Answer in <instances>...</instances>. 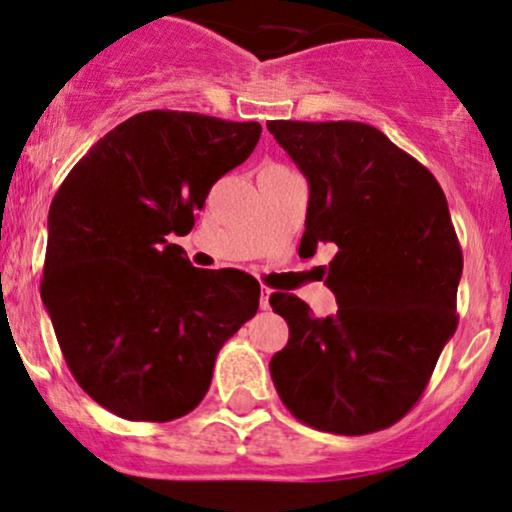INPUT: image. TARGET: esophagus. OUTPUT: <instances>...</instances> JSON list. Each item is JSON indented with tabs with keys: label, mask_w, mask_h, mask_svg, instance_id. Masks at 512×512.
<instances>
[{
	"label": "esophagus",
	"mask_w": 512,
	"mask_h": 512,
	"mask_svg": "<svg viewBox=\"0 0 512 512\" xmlns=\"http://www.w3.org/2000/svg\"><path fill=\"white\" fill-rule=\"evenodd\" d=\"M269 295H271V290L262 288V295H260V307L262 309H269Z\"/></svg>",
	"instance_id": "34e87169"
}]
</instances>
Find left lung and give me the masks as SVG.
Here are the masks:
<instances>
[{
  "mask_svg": "<svg viewBox=\"0 0 512 512\" xmlns=\"http://www.w3.org/2000/svg\"><path fill=\"white\" fill-rule=\"evenodd\" d=\"M267 129L309 181L300 255L338 248L326 274L333 316L316 319L297 295L269 297L290 328L271 380L309 428H390L420 399L458 326L463 252L442 186L364 122L271 120Z\"/></svg>",
  "mask_w": 512,
  "mask_h": 512,
  "instance_id": "obj_1",
  "label": "left lung"
}]
</instances>
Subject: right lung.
Listing matches in <instances>:
<instances>
[{"label": "right lung", "instance_id": "1", "mask_svg": "<svg viewBox=\"0 0 512 512\" xmlns=\"http://www.w3.org/2000/svg\"><path fill=\"white\" fill-rule=\"evenodd\" d=\"M260 134V122L146 111L58 186L42 302L77 385L115 416L167 423L196 409L219 349L260 307L250 274L196 269L167 241L189 234Z\"/></svg>", "mask_w": 512, "mask_h": 512}]
</instances>
